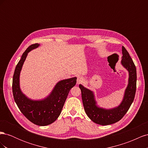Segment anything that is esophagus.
<instances>
[{"label": "esophagus", "instance_id": "34e87169", "mask_svg": "<svg viewBox=\"0 0 148 148\" xmlns=\"http://www.w3.org/2000/svg\"><path fill=\"white\" fill-rule=\"evenodd\" d=\"M84 82V79L82 77H79L77 78V84H81Z\"/></svg>", "mask_w": 148, "mask_h": 148}]
</instances>
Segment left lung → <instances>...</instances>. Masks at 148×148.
Here are the masks:
<instances>
[{
  "label": "left lung",
  "mask_w": 148,
  "mask_h": 148,
  "mask_svg": "<svg viewBox=\"0 0 148 148\" xmlns=\"http://www.w3.org/2000/svg\"><path fill=\"white\" fill-rule=\"evenodd\" d=\"M122 49L123 55L122 64L129 71V79L123 101L119 107L110 110L99 108L96 105L92 92L83 87L82 84L79 85L82 91L85 112L92 122L97 124L107 125L119 122L126 114L135 98L136 89V66L126 49L123 46Z\"/></svg>",
  "instance_id": "1"
}]
</instances>
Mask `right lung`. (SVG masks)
I'll return each instance as SVG.
<instances>
[{
	"label": "right lung",
	"instance_id": "obj_1",
	"mask_svg": "<svg viewBox=\"0 0 148 148\" xmlns=\"http://www.w3.org/2000/svg\"><path fill=\"white\" fill-rule=\"evenodd\" d=\"M39 46L38 43L31 44L22 55L13 74L12 92L14 100L21 113L34 124L46 126L55 122L59 117L69 91L77 83V78L59 82L51 95L42 101H31L26 97L20 89V71L28 53Z\"/></svg>",
	"mask_w": 148,
	"mask_h": 148
}]
</instances>
